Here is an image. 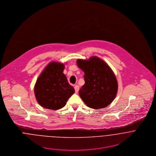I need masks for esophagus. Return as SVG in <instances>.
Returning a JSON list of instances; mask_svg holds the SVG:
<instances>
[{"label":"esophagus","mask_w":156,"mask_h":156,"mask_svg":"<svg viewBox=\"0 0 156 156\" xmlns=\"http://www.w3.org/2000/svg\"><path fill=\"white\" fill-rule=\"evenodd\" d=\"M79 89V87L78 85H75V86H74V89H75V92H76V93H77V92H78Z\"/></svg>","instance_id":"obj_1"}]
</instances>
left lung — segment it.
I'll return each instance as SVG.
<instances>
[{
  "label": "left lung",
  "instance_id": "1",
  "mask_svg": "<svg viewBox=\"0 0 156 156\" xmlns=\"http://www.w3.org/2000/svg\"><path fill=\"white\" fill-rule=\"evenodd\" d=\"M77 65L85 73V85L79 95L87 106L105 108L113 101L118 92V82L111 67L97 56L78 59Z\"/></svg>",
  "mask_w": 156,
  "mask_h": 156
}]
</instances>
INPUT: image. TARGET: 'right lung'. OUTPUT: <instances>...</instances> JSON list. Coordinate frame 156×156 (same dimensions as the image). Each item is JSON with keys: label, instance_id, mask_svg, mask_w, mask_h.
Segmentation results:
<instances>
[{"label": "right lung", "instance_id": "1", "mask_svg": "<svg viewBox=\"0 0 156 156\" xmlns=\"http://www.w3.org/2000/svg\"><path fill=\"white\" fill-rule=\"evenodd\" d=\"M65 65L59 62H50L40 74L34 87L38 103L50 110L60 109L74 93V88L63 73Z\"/></svg>", "mask_w": 156, "mask_h": 156}]
</instances>
